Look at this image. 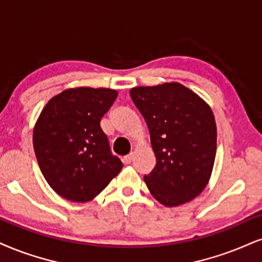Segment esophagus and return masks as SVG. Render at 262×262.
Instances as JSON below:
<instances>
[{
	"label": "esophagus",
	"mask_w": 262,
	"mask_h": 262,
	"mask_svg": "<svg viewBox=\"0 0 262 262\" xmlns=\"http://www.w3.org/2000/svg\"><path fill=\"white\" fill-rule=\"evenodd\" d=\"M132 160H134V153H130L128 156L122 158V161H124V164H130Z\"/></svg>",
	"instance_id": "esophagus-1"
}]
</instances>
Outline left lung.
I'll return each instance as SVG.
<instances>
[{
  "label": "left lung",
  "mask_w": 262,
  "mask_h": 262,
  "mask_svg": "<svg viewBox=\"0 0 262 262\" xmlns=\"http://www.w3.org/2000/svg\"><path fill=\"white\" fill-rule=\"evenodd\" d=\"M132 102L147 122L157 164L144 182L158 202L182 205L208 185L216 156L211 108L179 82L131 89Z\"/></svg>",
  "instance_id": "left-lung-1"
}]
</instances>
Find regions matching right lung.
I'll list each match as a JSON object with an SVG mask.
<instances>
[{
  "mask_svg": "<svg viewBox=\"0 0 262 262\" xmlns=\"http://www.w3.org/2000/svg\"><path fill=\"white\" fill-rule=\"evenodd\" d=\"M116 97L111 89H69L38 116L32 136L38 166L54 192L70 202L93 199L122 169L101 127Z\"/></svg>",
  "mask_w": 262,
  "mask_h": 262,
  "instance_id": "1",
  "label": "right lung"
}]
</instances>
